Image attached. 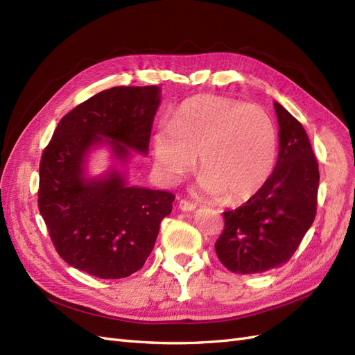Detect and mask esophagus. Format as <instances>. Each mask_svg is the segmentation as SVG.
Returning a JSON list of instances; mask_svg holds the SVG:
<instances>
[{
  "mask_svg": "<svg viewBox=\"0 0 355 355\" xmlns=\"http://www.w3.org/2000/svg\"><path fill=\"white\" fill-rule=\"evenodd\" d=\"M196 207H197L196 204L188 201V200H180L179 201V209L184 210V211H192V210H196Z\"/></svg>",
  "mask_w": 355,
  "mask_h": 355,
  "instance_id": "esophagus-1",
  "label": "esophagus"
}]
</instances>
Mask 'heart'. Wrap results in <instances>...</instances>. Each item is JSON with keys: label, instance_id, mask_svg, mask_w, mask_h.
<instances>
[{"label": "heart", "instance_id": "obj_1", "mask_svg": "<svg viewBox=\"0 0 355 355\" xmlns=\"http://www.w3.org/2000/svg\"><path fill=\"white\" fill-rule=\"evenodd\" d=\"M155 164L167 184L198 166V189L240 202L271 176L277 158L275 124L263 108L223 96L202 94L182 103L170 124L153 137Z\"/></svg>", "mask_w": 355, "mask_h": 355}]
</instances>
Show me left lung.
<instances>
[{
    "instance_id": "8db88e82",
    "label": "left lung",
    "mask_w": 355,
    "mask_h": 355,
    "mask_svg": "<svg viewBox=\"0 0 355 355\" xmlns=\"http://www.w3.org/2000/svg\"><path fill=\"white\" fill-rule=\"evenodd\" d=\"M277 166L263 187L235 210L223 211L214 243L219 261L235 274H259L288 262L317 213L318 163L305 128L283 106Z\"/></svg>"
}]
</instances>
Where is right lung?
Here are the masks:
<instances>
[{
	"mask_svg": "<svg viewBox=\"0 0 355 355\" xmlns=\"http://www.w3.org/2000/svg\"><path fill=\"white\" fill-rule=\"evenodd\" d=\"M158 103L157 85L103 90L63 116L42 151L38 209L51 243L63 261L93 277L115 280L141 270L175 196L128 187L116 171L85 179L84 157L99 142L123 163L128 149L146 154Z\"/></svg>",
	"mask_w": 355,
	"mask_h": 355,
	"instance_id": "obj_1",
	"label": "right lung"
}]
</instances>
